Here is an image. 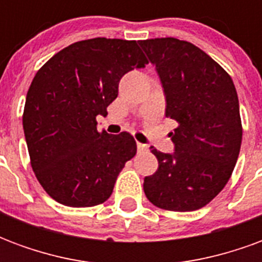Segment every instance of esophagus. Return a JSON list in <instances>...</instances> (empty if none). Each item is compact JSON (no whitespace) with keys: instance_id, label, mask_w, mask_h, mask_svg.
I'll use <instances>...</instances> for the list:
<instances>
[{"instance_id":"1","label":"esophagus","mask_w":262,"mask_h":262,"mask_svg":"<svg viewBox=\"0 0 262 262\" xmlns=\"http://www.w3.org/2000/svg\"><path fill=\"white\" fill-rule=\"evenodd\" d=\"M137 150L140 153H146V151H148V146L147 144H143V143H137Z\"/></svg>"}]
</instances>
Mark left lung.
<instances>
[{
	"label": "left lung",
	"instance_id": "left-lung-1",
	"mask_svg": "<svg viewBox=\"0 0 262 262\" xmlns=\"http://www.w3.org/2000/svg\"><path fill=\"white\" fill-rule=\"evenodd\" d=\"M156 66L167 101L165 116L178 123L172 154L151 153L159 168L143 189L157 208L189 212L225 188L238 159L243 127L236 86L209 54L176 37L139 40Z\"/></svg>",
	"mask_w": 262,
	"mask_h": 262
}]
</instances>
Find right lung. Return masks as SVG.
Wrapping results in <instances>:
<instances>
[{"label":"right lung","instance_id":"1","mask_svg":"<svg viewBox=\"0 0 262 262\" xmlns=\"http://www.w3.org/2000/svg\"><path fill=\"white\" fill-rule=\"evenodd\" d=\"M136 40L70 45L39 69L26 94L24 132L32 170L50 198L71 208L103 203L137 146L130 133L97 129L123 75L148 60Z\"/></svg>","mask_w":262,"mask_h":262}]
</instances>
